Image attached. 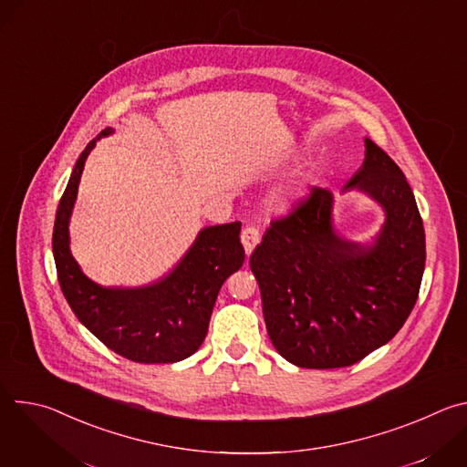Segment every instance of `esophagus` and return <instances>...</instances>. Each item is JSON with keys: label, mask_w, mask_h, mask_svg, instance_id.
I'll list each match as a JSON object with an SVG mask.
<instances>
[{"label": "esophagus", "mask_w": 467, "mask_h": 467, "mask_svg": "<svg viewBox=\"0 0 467 467\" xmlns=\"http://www.w3.org/2000/svg\"><path fill=\"white\" fill-rule=\"evenodd\" d=\"M258 242H260V231L256 227L249 225L242 231V244H244V249L247 254H251V251L256 247Z\"/></svg>", "instance_id": "1"}]
</instances>
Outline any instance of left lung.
Returning a JSON list of instances; mask_svg holds the SVG:
<instances>
[{"mask_svg":"<svg viewBox=\"0 0 467 467\" xmlns=\"http://www.w3.org/2000/svg\"><path fill=\"white\" fill-rule=\"evenodd\" d=\"M364 190L386 213L369 247L332 229V193H310L275 218L249 258L265 328L288 362L348 368L389 342L410 316L425 270V231L412 188L366 139V161L346 190Z\"/></svg>","mask_w":467,"mask_h":467,"instance_id":"obj_1","label":"left lung"}]
</instances>
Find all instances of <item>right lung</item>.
I'll return each instance as SVG.
<instances>
[{
	"label": "right lung",
	"mask_w": 467,
	"mask_h": 467,
	"mask_svg": "<svg viewBox=\"0 0 467 467\" xmlns=\"http://www.w3.org/2000/svg\"><path fill=\"white\" fill-rule=\"evenodd\" d=\"M103 129L78 159L53 227V256L60 290L78 319L110 351L140 364H171L203 344L211 314L225 279L242 268L245 251L240 222L207 227L164 279L144 288H101L70 253L68 223L85 161Z\"/></svg>",
	"instance_id": "1"
}]
</instances>
